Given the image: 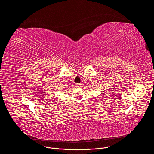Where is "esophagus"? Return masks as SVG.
<instances>
[{
    "label": "esophagus",
    "mask_w": 154,
    "mask_h": 154,
    "mask_svg": "<svg viewBox=\"0 0 154 154\" xmlns=\"http://www.w3.org/2000/svg\"><path fill=\"white\" fill-rule=\"evenodd\" d=\"M80 86L81 84H79V83H77V84H75V87H77V88L80 87Z\"/></svg>",
    "instance_id": "esophagus-1"
}]
</instances>
